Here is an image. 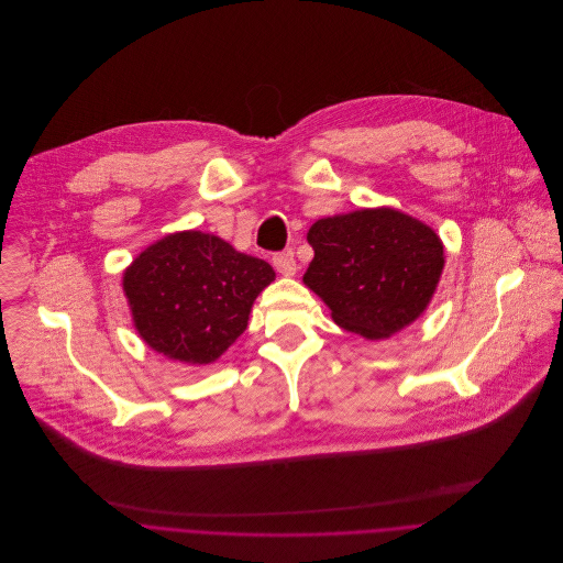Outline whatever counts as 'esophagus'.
Returning <instances> with one entry per match:
<instances>
[{"label": "esophagus", "instance_id": "obj_1", "mask_svg": "<svg viewBox=\"0 0 563 563\" xmlns=\"http://www.w3.org/2000/svg\"><path fill=\"white\" fill-rule=\"evenodd\" d=\"M273 266L277 268V273L290 277L297 273V262H295V255L292 251H284V253H277L273 255Z\"/></svg>", "mask_w": 563, "mask_h": 563}]
</instances>
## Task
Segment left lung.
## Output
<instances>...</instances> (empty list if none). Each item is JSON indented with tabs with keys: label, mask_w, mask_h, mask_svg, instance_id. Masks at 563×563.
Instances as JSON below:
<instances>
[{
	"label": "left lung",
	"mask_w": 563,
	"mask_h": 563,
	"mask_svg": "<svg viewBox=\"0 0 563 563\" xmlns=\"http://www.w3.org/2000/svg\"><path fill=\"white\" fill-rule=\"evenodd\" d=\"M314 251L303 275L332 310L334 323L368 340H384L428 306L443 246L426 223L393 210H357L314 221Z\"/></svg>",
	"instance_id": "obj_1"
}]
</instances>
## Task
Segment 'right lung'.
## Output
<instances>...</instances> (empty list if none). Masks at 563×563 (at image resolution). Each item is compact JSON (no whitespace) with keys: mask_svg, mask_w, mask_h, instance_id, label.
Segmentation results:
<instances>
[{"mask_svg":"<svg viewBox=\"0 0 563 563\" xmlns=\"http://www.w3.org/2000/svg\"><path fill=\"white\" fill-rule=\"evenodd\" d=\"M273 279L264 260L188 231L146 249L124 273V292L151 349L186 364H210L246 330L255 297Z\"/></svg>","mask_w":563,"mask_h":563,"instance_id":"1","label":"right lung"}]
</instances>
